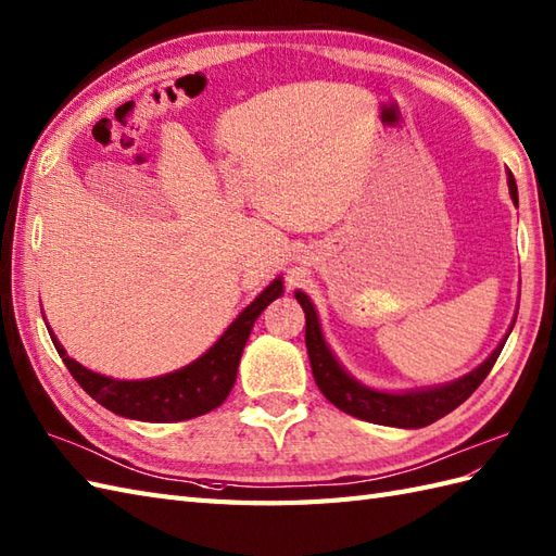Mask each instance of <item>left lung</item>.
<instances>
[{"label": "left lung", "mask_w": 556, "mask_h": 556, "mask_svg": "<svg viewBox=\"0 0 556 556\" xmlns=\"http://www.w3.org/2000/svg\"><path fill=\"white\" fill-rule=\"evenodd\" d=\"M507 185H509L511 201L519 205V191H516L511 173H507ZM295 301L301 303L305 313V345H307L309 367H313V377H315V383L319 386V391L325 393V397L331 405L343 409L345 415L365 419L371 424H381V426H397V429H421V426H429L441 417L450 415L455 407H459L464 400H467L483 383V379L488 377L490 369H493L495 359L500 357L502 348H505V341L509 337L507 333V337L502 339V343L488 355L483 365H479L469 374H464V377L457 381L435 386V389L386 393V391H374L369 386L359 383L339 365V359L333 357L325 337H321L315 305L309 303V299L303 291H295Z\"/></svg>", "instance_id": "8db88e82"}]
</instances>
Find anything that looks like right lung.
I'll use <instances>...</instances> for the list:
<instances>
[{
  "label": "right lung",
  "mask_w": 556,
  "mask_h": 556,
  "mask_svg": "<svg viewBox=\"0 0 556 556\" xmlns=\"http://www.w3.org/2000/svg\"><path fill=\"white\" fill-rule=\"evenodd\" d=\"M283 283L281 277H277L247 309H241V315L231 321L213 348H208L199 359H193L191 365L156 379L118 381L103 377V374L75 363L56 341L54 331H49V337L54 341L63 365L68 367L73 379L83 386V391L92 395L99 405L111 409L113 415L153 424L185 421L201 417L225 403L231 386L237 381L239 359L255 319L261 317L269 303L279 299Z\"/></svg>",
  "instance_id": "1"
}]
</instances>
